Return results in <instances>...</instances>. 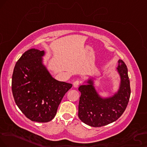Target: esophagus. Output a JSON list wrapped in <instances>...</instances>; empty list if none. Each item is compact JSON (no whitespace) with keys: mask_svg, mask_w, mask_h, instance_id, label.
I'll return each mask as SVG.
<instances>
[{"mask_svg":"<svg viewBox=\"0 0 147 147\" xmlns=\"http://www.w3.org/2000/svg\"><path fill=\"white\" fill-rule=\"evenodd\" d=\"M80 80H76L75 82H74V84H73L74 87L77 88L78 86L79 85H80Z\"/></svg>","mask_w":147,"mask_h":147,"instance_id":"34e87169","label":"esophagus"}]
</instances>
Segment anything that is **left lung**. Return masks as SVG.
Here are the masks:
<instances>
[{
    "instance_id": "left-lung-1",
    "label": "left lung",
    "mask_w": 147,
    "mask_h": 147,
    "mask_svg": "<svg viewBox=\"0 0 147 147\" xmlns=\"http://www.w3.org/2000/svg\"><path fill=\"white\" fill-rule=\"evenodd\" d=\"M118 63L121 84L118 92L112 97H101L94 87L92 79L86 82L87 84L79 87L81 95L78 117L85 124L95 127L106 125L117 121L125 110L131 94L129 79L125 63L122 60H119Z\"/></svg>"
}]
</instances>
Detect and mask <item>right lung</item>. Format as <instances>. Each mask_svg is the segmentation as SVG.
<instances>
[{
  "label": "right lung",
  "mask_w": 147,
  "mask_h": 147,
  "mask_svg": "<svg viewBox=\"0 0 147 147\" xmlns=\"http://www.w3.org/2000/svg\"><path fill=\"white\" fill-rule=\"evenodd\" d=\"M44 51L32 48L17 61L12 75L13 96L19 109L30 121L49 122L72 84L52 77L42 63Z\"/></svg>",
  "instance_id": "1"
}]
</instances>
